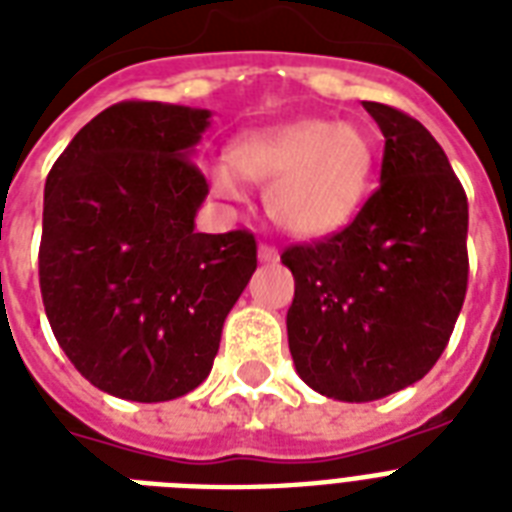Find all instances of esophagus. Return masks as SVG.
Instances as JSON below:
<instances>
[{
    "label": "esophagus",
    "instance_id": "obj_1",
    "mask_svg": "<svg viewBox=\"0 0 512 512\" xmlns=\"http://www.w3.org/2000/svg\"><path fill=\"white\" fill-rule=\"evenodd\" d=\"M257 257H260V263H276V260H279V249L268 247V244H260Z\"/></svg>",
    "mask_w": 512,
    "mask_h": 512
}]
</instances>
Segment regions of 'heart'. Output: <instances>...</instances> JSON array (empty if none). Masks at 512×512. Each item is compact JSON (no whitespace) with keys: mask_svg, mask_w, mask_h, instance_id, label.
<instances>
[{"mask_svg":"<svg viewBox=\"0 0 512 512\" xmlns=\"http://www.w3.org/2000/svg\"><path fill=\"white\" fill-rule=\"evenodd\" d=\"M374 172L364 130L329 119H300L249 130L231 143L228 162L209 164V183L223 199H241L244 180L268 183V215L292 236L324 239L356 217Z\"/></svg>","mask_w":512,"mask_h":512,"instance_id":"heart-1","label":"heart"}]
</instances>
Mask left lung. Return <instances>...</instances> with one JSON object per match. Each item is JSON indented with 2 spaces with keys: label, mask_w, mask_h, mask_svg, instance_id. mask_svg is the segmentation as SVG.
I'll use <instances>...</instances> for the list:
<instances>
[{
  "label": "left lung",
  "mask_w": 512,
  "mask_h": 512,
  "mask_svg": "<svg viewBox=\"0 0 512 512\" xmlns=\"http://www.w3.org/2000/svg\"><path fill=\"white\" fill-rule=\"evenodd\" d=\"M382 138L380 188L356 220L281 255L295 276L289 353L316 393L348 404L433 369L468 289V196L417 119L364 100Z\"/></svg>",
  "instance_id": "left-lung-1"
}]
</instances>
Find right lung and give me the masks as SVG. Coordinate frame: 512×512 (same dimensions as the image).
Here are the masks:
<instances>
[{
    "instance_id": "add662e5",
    "label": "right lung",
    "mask_w": 512,
    "mask_h": 512,
    "mask_svg": "<svg viewBox=\"0 0 512 512\" xmlns=\"http://www.w3.org/2000/svg\"><path fill=\"white\" fill-rule=\"evenodd\" d=\"M212 111L127 100L100 111L44 185L39 287L52 335L103 393L156 404L207 380L257 268L247 231L196 233L191 162Z\"/></svg>"
}]
</instances>
